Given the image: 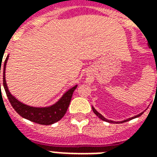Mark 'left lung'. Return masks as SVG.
<instances>
[{
	"mask_svg": "<svg viewBox=\"0 0 157 157\" xmlns=\"http://www.w3.org/2000/svg\"><path fill=\"white\" fill-rule=\"evenodd\" d=\"M92 110H93V112H94V113H95L96 115L98 116L99 118H101L102 120H103V121H106V122H109V123H116V124H121V123H124V122H127V121H129V120H131V119H133V118H138V117H140V115H142V113L144 112L140 113H139L138 115H135L134 116V117H132V118H127V119H125V120H123V121H113V120H109V119H107L106 118H104L103 116L101 114V113H99L97 110H96L93 107H92Z\"/></svg>",
	"mask_w": 157,
	"mask_h": 157,
	"instance_id": "8db88e82",
	"label": "left lung"
}]
</instances>
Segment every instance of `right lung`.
Segmentation results:
<instances>
[{
	"mask_svg": "<svg viewBox=\"0 0 157 157\" xmlns=\"http://www.w3.org/2000/svg\"><path fill=\"white\" fill-rule=\"evenodd\" d=\"M8 58L9 55L6 58L4 65H3V86H4L6 96L9 99V102H11L12 108L15 109L16 112L20 116H22V118L30 120V121L34 122V123H37V124H53L56 122H58L59 120H60V118H63V116L65 115L67 109H68L72 95H73V92L75 90V88L77 87V85L74 86L73 87L67 90L62 95L61 98L52 105L47 106V107H33V106L24 104L23 102H20L19 100H17L14 96L12 95L9 91L8 86L6 85V63H7ZM1 62H2V59H1ZM1 67H2V65H0V74Z\"/></svg>",
	"mask_w": 157,
	"mask_h": 157,
	"instance_id": "add662e5",
	"label": "right lung"
}]
</instances>
